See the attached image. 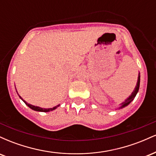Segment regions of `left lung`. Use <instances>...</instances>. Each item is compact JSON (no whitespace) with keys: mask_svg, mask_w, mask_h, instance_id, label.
<instances>
[{"mask_svg":"<svg viewBox=\"0 0 156 156\" xmlns=\"http://www.w3.org/2000/svg\"><path fill=\"white\" fill-rule=\"evenodd\" d=\"M139 84H140V73H139V77H138V81H137L136 86L135 89H134L133 92H132V94H130V96L129 97V98H128V99H127L125 102H123V103H122V106L120 107V108H123V107L128 105L130 103V102H131L134 99V98H135L136 95L138 91H139Z\"/></svg>","mask_w":156,"mask_h":156,"instance_id":"left-lung-1","label":"left lung"}]
</instances>
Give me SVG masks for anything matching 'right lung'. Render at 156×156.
I'll use <instances>...</instances> for the list:
<instances>
[{"instance_id": "add662e5", "label": "right lung", "mask_w": 156, "mask_h": 156, "mask_svg": "<svg viewBox=\"0 0 156 156\" xmlns=\"http://www.w3.org/2000/svg\"><path fill=\"white\" fill-rule=\"evenodd\" d=\"M20 98H21V97L20 96H19ZM21 99H22V98H21ZM23 100V99H22ZM23 102H24L25 103H26V104L28 105V107H29V108H31V109H33V110H34V111H37V112H51V111H53V110H54V109H55L57 108V106H55V107H53V108H40V107H38V106H34V105H31V104H28V103H27L26 101H23Z\"/></svg>"}]
</instances>
